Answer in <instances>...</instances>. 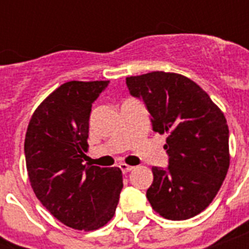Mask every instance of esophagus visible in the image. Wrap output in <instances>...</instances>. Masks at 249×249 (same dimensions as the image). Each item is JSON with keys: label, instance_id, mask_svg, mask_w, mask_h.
Instances as JSON below:
<instances>
[{"label": "esophagus", "instance_id": "esophagus-1", "mask_svg": "<svg viewBox=\"0 0 249 249\" xmlns=\"http://www.w3.org/2000/svg\"><path fill=\"white\" fill-rule=\"evenodd\" d=\"M119 168L123 170V173H128V172H130V170L133 169V166L128 165V164H125V163H121L120 165H119Z\"/></svg>", "mask_w": 249, "mask_h": 249}]
</instances>
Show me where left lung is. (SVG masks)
Here are the masks:
<instances>
[{"label": "left lung", "instance_id": "obj_1", "mask_svg": "<svg viewBox=\"0 0 249 249\" xmlns=\"http://www.w3.org/2000/svg\"><path fill=\"white\" fill-rule=\"evenodd\" d=\"M132 95L142 98L152 129L166 133L168 169L152 166L146 193L152 209L166 220H189L208 207L229 165V126L220 107L193 80L155 71L126 77Z\"/></svg>", "mask_w": 249, "mask_h": 249}]
</instances>
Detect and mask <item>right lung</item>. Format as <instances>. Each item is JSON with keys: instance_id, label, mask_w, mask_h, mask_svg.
<instances>
[{"instance_id": "obj_1", "label": "right lung", "mask_w": 249, "mask_h": 249, "mask_svg": "<svg viewBox=\"0 0 249 249\" xmlns=\"http://www.w3.org/2000/svg\"><path fill=\"white\" fill-rule=\"evenodd\" d=\"M109 81H68L35 109L24 141L25 165L41 204L68 228L91 231L115 214L120 168L84 163L93 102Z\"/></svg>"}]
</instances>
